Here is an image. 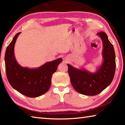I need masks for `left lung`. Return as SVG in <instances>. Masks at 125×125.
<instances>
[{
    "label": "left lung",
    "instance_id": "8db88e82",
    "mask_svg": "<svg viewBox=\"0 0 125 125\" xmlns=\"http://www.w3.org/2000/svg\"><path fill=\"white\" fill-rule=\"evenodd\" d=\"M103 44V63L96 73L79 70L68 64L71 83L77 92L86 95L100 94L112 82L115 71V55L112 44L104 32L97 33Z\"/></svg>",
    "mask_w": 125,
    "mask_h": 125
}]
</instances>
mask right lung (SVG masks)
<instances>
[{
	"mask_svg": "<svg viewBox=\"0 0 125 125\" xmlns=\"http://www.w3.org/2000/svg\"><path fill=\"white\" fill-rule=\"evenodd\" d=\"M17 33L7 46L5 52V70L8 81L13 88L28 97H37L49 89L52 74L57 70L62 58L47 62L37 69L23 68L15 59L14 47L18 35Z\"/></svg>",
	"mask_w": 125,
	"mask_h": 125,
	"instance_id": "1",
	"label": "right lung"
}]
</instances>
